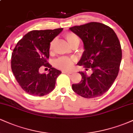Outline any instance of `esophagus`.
Masks as SVG:
<instances>
[{
	"instance_id": "1",
	"label": "esophagus",
	"mask_w": 133,
	"mask_h": 133,
	"mask_svg": "<svg viewBox=\"0 0 133 133\" xmlns=\"http://www.w3.org/2000/svg\"><path fill=\"white\" fill-rule=\"evenodd\" d=\"M62 73H64V74H72L74 72L73 71H63L62 72Z\"/></svg>"
}]
</instances>
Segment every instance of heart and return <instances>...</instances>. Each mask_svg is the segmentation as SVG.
I'll return each instance as SVG.
<instances>
[{
    "instance_id": "obj_1",
    "label": "heart",
    "mask_w": 133,
    "mask_h": 133,
    "mask_svg": "<svg viewBox=\"0 0 133 133\" xmlns=\"http://www.w3.org/2000/svg\"><path fill=\"white\" fill-rule=\"evenodd\" d=\"M65 37L71 46L73 44L77 43V42L79 43V39L78 36L76 34L72 32H68L65 35ZM55 43H56V40L55 39L52 40L50 42V51H52L53 50ZM74 61H75V59L73 57H61L54 61V65L56 68L59 69L64 70V71H68V70L71 69L72 68Z\"/></svg>"
}]
</instances>
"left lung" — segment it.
Masks as SVG:
<instances>
[{"label":"left lung","mask_w":133,"mask_h":133,"mask_svg":"<svg viewBox=\"0 0 133 133\" xmlns=\"http://www.w3.org/2000/svg\"><path fill=\"white\" fill-rule=\"evenodd\" d=\"M69 29L84 44V51L77 65L92 71L89 76L79 72L82 80L72 85V90L85 98L99 97L109 89L119 71L122 59L119 41L114 30L102 23L89 22Z\"/></svg>","instance_id":"1"}]
</instances>
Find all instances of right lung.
<instances>
[{
  "label": "right lung",
  "mask_w": 133,
  "mask_h": 133,
  "mask_svg": "<svg viewBox=\"0 0 133 133\" xmlns=\"http://www.w3.org/2000/svg\"><path fill=\"white\" fill-rule=\"evenodd\" d=\"M62 30H32L23 36L13 50L12 71L20 86L29 94L43 96L54 90L61 72L47 62L49 44ZM42 65L50 68L47 75L39 72Z\"/></svg>",
  "instance_id": "obj_1"
}]
</instances>
